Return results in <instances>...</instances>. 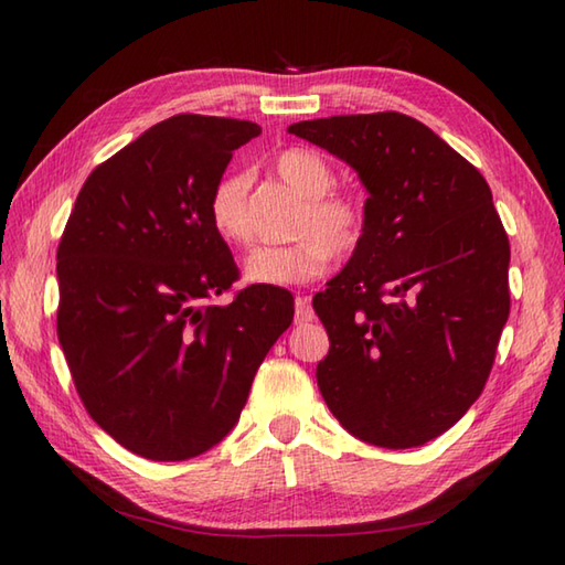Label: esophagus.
<instances>
[{
  "label": "esophagus",
  "mask_w": 565,
  "mask_h": 565,
  "mask_svg": "<svg viewBox=\"0 0 565 565\" xmlns=\"http://www.w3.org/2000/svg\"><path fill=\"white\" fill-rule=\"evenodd\" d=\"M316 318V310L313 306H310V298L308 296H298L296 298V326H306V322H310Z\"/></svg>",
  "instance_id": "obj_1"
}]
</instances>
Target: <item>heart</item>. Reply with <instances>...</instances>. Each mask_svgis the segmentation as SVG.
Masks as SVG:
<instances>
[{
	"label": "heart",
	"mask_w": 565,
	"mask_h": 565,
	"mask_svg": "<svg viewBox=\"0 0 565 565\" xmlns=\"http://www.w3.org/2000/svg\"><path fill=\"white\" fill-rule=\"evenodd\" d=\"M274 172L306 199L298 215L291 245H262L245 257V279L264 286H298L318 279L332 257H350L366 233V203L354 191L332 189V164L308 148H286L276 154ZM249 172L231 170L213 184L209 196V218L213 231L227 245H245L249 239L247 194Z\"/></svg>",
	"instance_id": "1"
}]
</instances>
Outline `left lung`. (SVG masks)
Masks as SVG:
<instances>
[{"mask_svg":"<svg viewBox=\"0 0 565 565\" xmlns=\"http://www.w3.org/2000/svg\"><path fill=\"white\" fill-rule=\"evenodd\" d=\"M289 134L352 164L366 233L313 308L332 415L386 449L459 423L490 376L510 316V239L476 167L398 111L301 121Z\"/></svg>","mask_w":565,"mask_h":565,"instance_id":"8db88e82","label":"left lung"}]
</instances>
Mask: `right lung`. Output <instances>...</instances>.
<instances>
[{
  "label": "right lung",
  "instance_id": "obj_1",
  "mask_svg": "<svg viewBox=\"0 0 565 565\" xmlns=\"http://www.w3.org/2000/svg\"><path fill=\"white\" fill-rule=\"evenodd\" d=\"M252 121L177 114L94 170L57 245V340L94 423L150 461H186L237 423L289 291L247 286L209 196Z\"/></svg>",
  "mask_w": 565,
  "mask_h": 565
}]
</instances>
